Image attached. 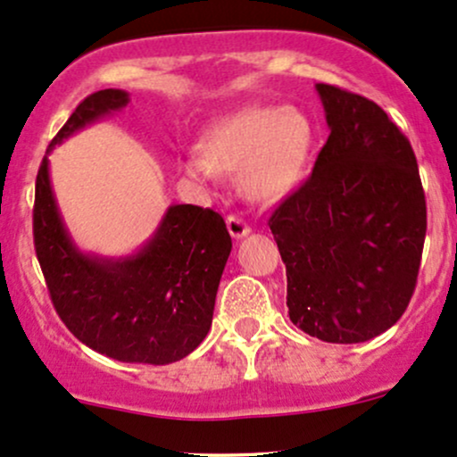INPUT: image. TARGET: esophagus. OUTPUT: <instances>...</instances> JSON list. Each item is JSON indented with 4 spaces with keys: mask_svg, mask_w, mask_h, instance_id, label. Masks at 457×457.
<instances>
[{
    "mask_svg": "<svg viewBox=\"0 0 457 457\" xmlns=\"http://www.w3.org/2000/svg\"><path fill=\"white\" fill-rule=\"evenodd\" d=\"M227 227H228V233L233 239H244L245 235H250V224H245L242 218H237V215H228L227 218Z\"/></svg>",
    "mask_w": 457,
    "mask_h": 457,
    "instance_id": "34e87169",
    "label": "esophagus"
}]
</instances>
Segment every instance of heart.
Here are the masks:
<instances>
[{"label":"heart","mask_w":457,"mask_h":457,"mask_svg":"<svg viewBox=\"0 0 457 457\" xmlns=\"http://www.w3.org/2000/svg\"><path fill=\"white\" fill-rule=\"evenodd\" d=\"M317 146V125L302 107L250 105L218 118L201 137V157L181 170L207 186L218 174L242 172L245 198L261 204L285 201L306 181Z\"/></svg>","instance_id":"b5f03b06"}]
</instances>
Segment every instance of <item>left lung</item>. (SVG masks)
Listing matches in <instances>:
<instances>
[{
  "label": "left lung",
  "instance_id": "8db88e82",
  "mask_svg": "<svg viewBox=\"0 0 457 457\" xmlns=\"http://www.w3.org/2000/svg\"><path fill=\"white\" fill-rule=\"evenodd\" d=\"M330 136L270 228L287 268L289 320L326 343L382 335L414 294L428 230L417 157L373 101L317 84Z\"/></svg>",
  "mask_w": 457,
  "mask_h": 457
}]
</instances>
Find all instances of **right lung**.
<instances>
[{
	"mask_svg": "<svg viewBox=\"0 0 457 457\" xmlns=\"http://www.w3.org/2000/svg\"><path fill=\"white\" fill-rule=\"evenodd\" d=\"M127 104L129 95L116 88L86 96L47 155ZM47 155L36 177L34 248L60 320L84 345L114 361L168 365L186 358L212 328L215 294L233 248L222 215L172 204L137 253L118 259L81 253L55 203Z\"/></svg>",
	"mask_w": 457,
	"mask_h": 457,
	"instance_id": "1",
	"label": "right lung"
}]
</instances>
